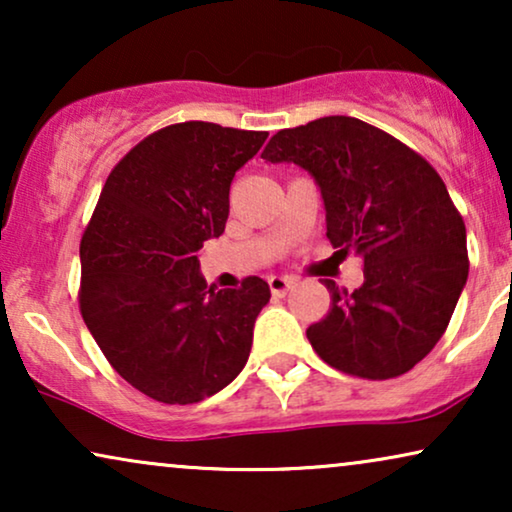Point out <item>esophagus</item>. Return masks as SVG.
Listing matches in <instances>:
<instances>
[{
  "instance_id": "obj_1",
  "label": "esophagus",
  "mask_w": 512,
  "mask_h": 512,
  "mask_svg": "<svg viewBox=\"0 0 512 512\" xmlns=\"http://www.w3.org/2000/svg\"><path fill=\"white\" fill-rule=\"evenodd\" d=\"M268 284H270V291H272V296H286V293H289L291 289H293V277H284V275H272L270 279H268Z\"/></svg>"
}]
</instances>
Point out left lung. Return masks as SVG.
Here are the masks:
<instances>
[{"instance_id": "8db88e82", "label": "left lung", "mask_w": 512, "mask_h": 512, "mask_svg": "<svg viewBox=\"0 0 512 512\" xmlns=\"http://www.w3.org/2000/svg\"><path fill=\"white\" fill-rule=\"evenodd\" d=\"M265 163H293L319 186L335 254L363 261L352 293L321 279L331 310L307 340L342 373L389 380L443 338L468 279L466 226L438 172L387 132L352 116L279 130Z\"/></svg>"}]
</instances>
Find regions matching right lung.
<instances>
[{"label":"right lung","mask_w":512,"mask_h":512,"mask_svg":"<svg viewBox=\"0 0 512 512\" xmlns=\"http://www.w3.org/2000/svg\"><path fill=\"white\" fill-rule=\"evenodd\" d=\"M265 139L205 121L153 132L111 170L83 233V321L116 373L160 403L214 396L249 359L270 286L207 289L198 251L226 228L235 172Z\"/></svg>","instance_id":"add662e5"}]
</instances>
